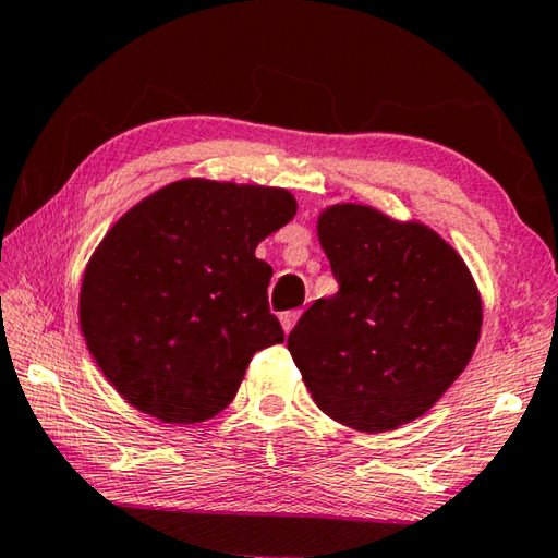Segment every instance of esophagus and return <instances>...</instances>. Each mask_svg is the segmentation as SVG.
I'll list each match as a JSON object with an SVG mask.
<instances>
[{"label": "esophagus", "instance_id": "34e87169", "mask_svg": "<svg viewBox=\"0 0 558 558\" xmlns=\"http://www.w3.org/2000/svg\"><path fill=\"white\" fill-rule=\"evenodd\" d=\"M298 317H300V310H290V313H282V315H280V325H282V329H286V332H290V329L295 327Z\"/></svg>", "mask_w": 558, "mask_h": 558}]
</instances>
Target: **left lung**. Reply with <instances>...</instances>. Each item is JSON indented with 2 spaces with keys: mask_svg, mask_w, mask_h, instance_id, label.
<instances>
[{
  "mask_svg": "<svg viewBox=\"0 0 558 558\" xmlns=\"http://www.w3.org/2000/svg\"><path fill=\"white\" fill-rule=\"evenodd\" d=\"M339 290L288 335L292 362L329 418L384 433L426 413L465 369L483 302L456 248L418 221L364 204L317 219Z\"/></svg>",
  "mask_w": 558,
  "mask_h": 558,
  "instance_id": "1",
  "label": "left lung"
}]
</instances>
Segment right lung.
Segmentation results:
<instances>
[{
    "label": "right lung",
    "instance_id": "obj_1",
    "mask_svg": "<svg viewBox=\"0 0 558 558\" xmlns=\"http://www.w3.org/2000/svg\"><path fill=\"white\" fill-rule=\"evenodd\" d=\"M298 211L288 189L182 179L122 216L81 282V332L137 411L202 423L233 401L251 359L286 335L256 245Z\"/></svg>",
    "mask_w": 558,
    "mask_h": 558
}]
</instances>
